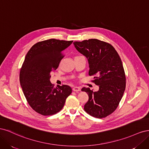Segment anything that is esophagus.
Returning a JSON list of instances; mask_svg holds the SVG:
<instances>
[{"label": "esophagus", "mask_w": 149, "mask_h": 149, "mask_svg": "<svg viewBox=\"0 0 149 149\" xmlns=\"http://www.w3.org/2000/svg\"><path fill=\"white\" fill-rule=\"evenodd\" d=\"M73 91L78 93V92H79V91H81V88H80L79 87H76V86H75V87H73Z\"/></svg>", "instance_id": "obj_1"}]
</instances>
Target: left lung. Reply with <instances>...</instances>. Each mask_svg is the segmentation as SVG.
<instances>
[{
    "instance_id": "obj_1",
    "label": "left lung",
    "mask_w": 149,
    "mask_h": 149,
    "mask_svg": "<svg viewBox=\"0 0 149 149\" xmlns=\"http://www.w3.org/2000/svg\"><path fill=\"white\" fill-rule=\"evenodd\" d=\"M77 50L86 57L89 75L99 86L97 91L89 88L81 91L88 94L84 111L94 118H103L118 107L125 89V75L120 58L111 44L97 39H89L73 43Z\"/></svg>"
}]
</instances>
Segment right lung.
<instances>
[{"instance_id":"1","label":"right lung","mask_w":149,"mask_h":149,"mask_svg":"<svg viewBox=\"0 0 149 149\" xmlns=\"http://www.w3.org/2000/svg\"><path fill=\"white\" fill-rule=\"evenodd\" d=\"M73 43L49 39L35 43L26 55L20 72V83L30 107L43 116L60 112L72 89L67 85L55 88L50 73L57 69L64 56L62 52Z\"/></svg>"}]
</instances>
